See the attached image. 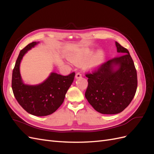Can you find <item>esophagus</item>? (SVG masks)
<instances>
[{"label":"esophagus","instance_id":"obj_1","mask_svg":"<svg viewBox=\"0 0 154 154\" xmlns=\"http://www.w3.org/2000/svg\"><path fill=\"white\" fill-rule=\"evenodd\" d=\"M82 73H80V72H77V73L76 74V78H80L82 77Z\"/></svg>","mask_w":154,"mask_h":154}]
</instances>
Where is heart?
Listing matches in <instances>:
<instances>
[{"mask_svg": "<svg viewBox=\"0 0 154 154\" xmlns=\"http://www.w3.org/2000/svg\"><path fill=\"white\" fill-rule=\"evenodd\" d=\"M92 54L93 52L90 49H84L71 53L69 55V58L73 62L82 63L87 60L88 58L91 57ZM105 57V54L103 51H97L91 58L90 59L89 58V59H88L89 60L86 63L87 66L92 68L97 67L103 62Z\"/></svg>", "mask_w": 154, "mask_h": 154, "instance_id": "heart-1", "label": "heart"}]
</instances>
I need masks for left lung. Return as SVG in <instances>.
Segmentation results:
<instances>
[{
	"mask_svg": "<svg viewBox=\"0 0 154 154\" xmlns=\"http://www.w3.org/2000/svg\"><path fill=\"white\" fill-rule=\"evenodd\" d=\"M117 52L123 54L102 63L91 72H87L88 86L85 97L93 108L103 114L122 112L136 94L137 77L128 51L116 42ZM118 65L115 70L113 67Z\"/></svg>",
	"mask_w": 154,
	"mask_h": 154,
	"instance_id": "obj_1",
	"label": "left lung"
}]
</instances>
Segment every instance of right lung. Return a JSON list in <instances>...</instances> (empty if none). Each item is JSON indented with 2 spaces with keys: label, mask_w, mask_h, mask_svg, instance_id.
<instances>
[{
  "label": "right lung",
  "mask_w": 154,
  "mask_h": 154,
  "mask_svg": "<svg viewBox=\"0 0 154 154\" xmlns=\"http://www.w3.org/2000/svg\"><path fill=\"white\" fill-rule=\"evenodd\" d=\"M36 44V42H32L20 51L13 70L11 87L18 103L26 112L36 116H45L54 112L63 103L75 72L68 76L52 72L41 84L25 85L20 77V63L27 51Z\"/></svg>",
  "instance_id": "obj_1"
}]
</instances>
